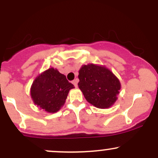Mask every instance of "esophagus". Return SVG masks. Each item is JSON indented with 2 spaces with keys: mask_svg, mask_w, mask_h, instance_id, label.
<instances>
[{
  "mask_svg": "<svg viewBox=\"0 0 158 158\" xmlns=\"http://www.w3.org/2000/svg\"><path fill=\"white\" fill-rule=\"evenodd\" d=\"M78 81H79V80H78V79H74V80L72 81V82H73V84L74 85V86L75 87H77V85H78Z\"/></svg>",
  "mask_w": 158,
  "mask_h": 158,
  "instance_id": "34e87169",
  "label": "esophagus"
}]
</instances>
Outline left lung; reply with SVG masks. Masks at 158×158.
Here are the masks:
<instances>
[{
	"label": "left lung",
	"mask_w": 158,
	"mask_h": 158,
	"mask_svg": "<svg viewBox=\"0 0 158 158\" xmlns=\"http://www.w3.org/2000/svg\"><path fill=\"white\" fill-rule=\"evenodd\" d=\"M79 79L78 86L86 100L97 108H109L117 100L120 82L105 67L84 65L79 70Z\"/></svg>",
	"instance_id": "left-lung-1"
}]
</instances>
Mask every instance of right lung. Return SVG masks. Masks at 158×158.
<instances>
[{
    "mask_svg": "<svg viewBox=\"0 0 158 158\" xmlns=\"http://www.w3.org/2000/svg\"><path fill=\"white\" fill-rule=\"evenodd\" d=\"M74 88L66 77L53 68L39 75L32 83L31 97L38 107L55 113L64 104L69 90Z\"/></svg>",
    "mask_w": 158,
    "mask_h": 158,
    "instance_id": "1",
    "label": "right lung"
}]
</instances>
